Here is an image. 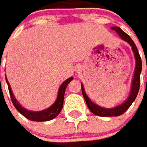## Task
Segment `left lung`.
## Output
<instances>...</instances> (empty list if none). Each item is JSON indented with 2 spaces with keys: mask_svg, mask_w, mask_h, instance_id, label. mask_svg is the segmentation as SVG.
Listing matches in <instances>:
<instances>
[{
  "mask_svg": "<svg viewBox=\"0 0 147 147\" xmlns=\"http://www.w3.org/2000/svg\"><path fill=\"white\" fill-rule=\"evenodd\" d=\"M111 29L115 30L118 34L120 38L127 42L131 46V49H132L134 57L136 59V68H135V71H134V75H133L131 85V90H130L128 98L122 104L115 106L113 108H104V107H102V106L94 103L90 99L89 97L86 95L85 90H84V86H83V83H81L82 93H83V98L86 101L87 107L90 110V112H92L94 115H97L99 117H118V116L122 115L125 111L127 110V109L129 108L133 102L136 100L137 94L139 93V85H140V74H141V71H142V61H141V57L139 56L135 42H133L132 39L130 38L129 35L121 30L120 27H112Z\"/></svg>",
  "mask_w": 147,
  "mask_h": 147,
  "instance_id": "8db88e82",
  "label": "left lung"
}]
</instances>
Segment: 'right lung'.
<instances>
[{"instance_id": "obj_1", "label": "right lung", "mask_w": 147, "mask_h": 147, "mask_svg": "<svg viewBox=\"0 0 147 147\" xmlns=\"http://www.w3.org/2000/svg\"><path fill=\"white\" fill-rule=\"evenodd\" d=\"M5 79H6V82H7V84H8V90H9V93H10L11 102L13 103V105L16 107V109L22 115H24V117L27 118L28 120L40 122V121H48V120H53L57 116H58V114L61 113V109L63 108V104H64V97L65 90H66V87L68 85V83L73 80V77H70L67 80H65L64 82H63V83L61 84L60 88H59L57 98L56 99L54 103L50 107H49L48 109L42 111H30L27 110V109L24 108L20 104V102L16 100V98H15L13 92H12V90L11 89L10 84L8 83L7 78H5Z\"/></svg>"}]
</instances>
